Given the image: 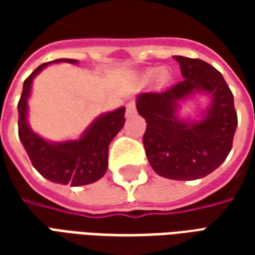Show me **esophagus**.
Returning <instances> with one entry per match:
<instances>
[{"label":"esophagus","mask_w":255,"mask_h":255,"mask_svg":"<svg viewBox=\"0 0 255 255\" xmlns=\"http://www.w3.org/2000/svg\"><path fill=\"white\" fill-rule=\"evenodd\" d=\"M136 115V108H135V104L133 102H128L127 104V111H126V116L132 117Z\"/></svg>","instance_id":"34e87169"}]
</instances>
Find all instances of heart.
Here are the masks:
<instances>
[{
  "mask_svg": "<svg viewBox=\"0 0 255 255\" xmlns=\"http://www.w3.org/2000/svg\"><path fill=\"white\" fill-rule=\"evenodd\" d=\"M157 75V80L160 82V83H164L166 82V79H168V75H166L165 71H160V72L157 73L155 71H149V72L144 75V80H150V79H153Z\"/></svg>",
  "mask_w": 255,
  "mask_h": 255,
  "instance_id": "1",
  "label": "heart"
}]
</instances>
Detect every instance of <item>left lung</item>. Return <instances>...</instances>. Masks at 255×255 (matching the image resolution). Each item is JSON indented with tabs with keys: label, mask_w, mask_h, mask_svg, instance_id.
Here are the masks:
<instances>
[{
	"label": "left lung",
	"mask_w": 255,
	"mask_h": 255,
	"mask_svg": "<svg viewBox=\"0 0 255 255\" xmlns=\"http://www.w3.org/2000/svg\"><path fill=\"white\" fill-rule=\"evenodd\" d=\"M183 80L161 93H140L136 109L147 126L143 144L157 175L173 180L202 179L230 154L238 126L234 95L223 75L198 58L175 56ZM205 95L199 119L180 116L181 105Z\"/></svg>",
	"instance_id": "obj_1"
}]
</instances>
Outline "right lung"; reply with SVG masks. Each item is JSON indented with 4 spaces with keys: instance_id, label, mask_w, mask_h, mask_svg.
I'll return each mask as SVG.
<instances>
[{
    "instance_id": "1",
    "label": "right lung",
    "mask_w": 255,
    "mask_h": 255,
    "mask_svg": "<svg viewBox=\"0 0 255 255\" xmlns=\"http://www.w3.org/2000/svg\"><path fill=\"white\" fill-rule=\"evenodd\" d=\"M78 64L76 60L58 58L52 63L42 64L24 80L20 97L19 138L30 157L32 165L42 176L58 184L72 187L86 186L100 180L108 169V150L119 131L124 126L126 108L106 112L95 119L78 139L53 142L42 138L31 129L28 124V98L32 80L49 64Z\"/></svg>"
}]
</instances>
